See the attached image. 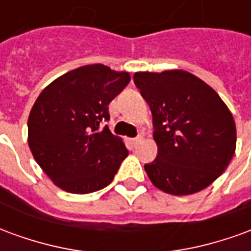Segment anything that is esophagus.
Segmentation results:
<instances>
[{"mask_svg": "<svg viewBox=\"0 0 251 251\" xmlns=\"http://www.w3.org/2000/svg\"><path fill=\"white\" fill-rule=\"evenodd\" d=\"M141 140H142L141 136L136 137V138H131V144H133V147H137V145H138V144L141 142Z\"/></svg>", "mask_w": 251, "mask_h": 251, "instance_id": "obj_1", "label": "esophagus"}]
</instances>
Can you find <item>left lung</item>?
Listing matches in <instances>:
<instances>
[{
	"instance_id": "left-lung-1",
	"label": "left lung",
	"mask_w": 251,
	"mask_h": 251,
	"mask_svg": "<svg viewBox=\"0 0 251 251\" xmlns=\"http://www.w3.org/2000/svg\"><path fill=\"white\" fill-rule=\"evenodd\" d=\"M133 79L153 115L157 157L144 165L151 181L176 196L208 187L235 152V122L225 102L181 70L137 72Z\"/></svg>"
}]
</instances>
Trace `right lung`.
Returning <instances> with one entry per match:
<instances>
[{
	"instance_id": "obj_1",
	"label": "right lung",
	"mask_w": 251,
	"mask_h": 251,
	"mask_svg": "<svg viewBox=\"0 0 251 251\" xmlns=\"http://www.w3.org/2000/svg\"><path fill=\"white\" fill-rule=\"evenodd\" d=\"M130 82L127 72L84 66L57 77L36 99L28 118V144L48 177L71 194H91L114 179L127 157L111 134L109 103Z\"/></svg>"
}]
</instances>
